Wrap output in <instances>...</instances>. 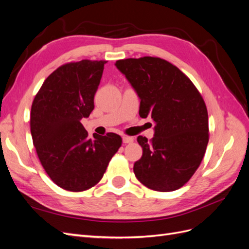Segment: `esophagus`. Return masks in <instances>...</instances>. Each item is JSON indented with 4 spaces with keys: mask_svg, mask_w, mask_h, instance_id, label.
I'll use <instances>...</instances> for the list:
<instances>
[{
    "mask_svg": "<svg viewBox=\"0 0 249 249\" xmlns=\"http://www.w3.org/2000/svg\"><path fill=\"white\" fill-rule=\"evenodd\" d=\"M134 141L133 137L130 136H123V142L124 143H132Z\"/></svg>",
    "mask_w": 249,
    "mask_h": 249,
    "instance_id": "34e87169",
    "label": "esophagus"
}]
</instances>
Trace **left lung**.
Masks as SVG:
<instances>
[{
  "label": "left lung",
  "mask_w": 249,
  "mask_h": 249,
  "mask_svg": "<svg viewBox=\"0 0 249 249\" xmlns=\"http://www.w3.org/2000/svg\"><path fill=\"white\" fill-rule=\"evenodd\" d=\"M117 69L140 97L139 115L152 117L155 136H138L141 159L134 173L149 189H179L199 167L209 142L208 111L191 80L158 57L117 60Z\"/></svg>",
  "instance_id": "8db88e82"
}]
</instances>
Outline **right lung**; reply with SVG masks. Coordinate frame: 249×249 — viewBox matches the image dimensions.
<instances>
[{
    "label": "right lung",
    "mask_w": 249,
    "mask_h": 249,
    "mask_svg": "<svg viewBox=\"0 0 249 249\" xmlns=\"http://www.w3.org/2000/svg\"><path fill=\"white\" fill-rule=\"evenodd\" d=\"M105 60H82L59 66L34 97L30 126L37 156L57 186L71 192L90 189L102 179L122 146L115 133L88 132L81 124L94 109Z\"/></svg>",
    "instance_id": "obj_1"
}]
</instances>
